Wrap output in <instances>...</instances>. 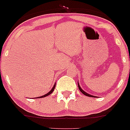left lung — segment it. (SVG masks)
Returning <instances> with one entry per match:
<instances>
[{
    "mask_svg": "<svg viewBox=\"0 0 130 130\" xmlns=\"http://www.w3.org/2000/svg\"><path fill=\"white\" fill-rule=\"evenodd\" d=\"M78 87H79V90L81 91V92H82V94H84V95H87V96H88V97H92V98H94V97L93 96V95H90V94H87V93H86L85 92V91H83V90L82 89V88H81V87H79V85H78Z\"/></svg>",
    "mask_w": 130,
    "mask_h": 130,
    "instance_id": "obj_1",
    "label": "left lung"
}]
</instances>
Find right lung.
Returning <instances> with one entry per match:
<instances>
[{
	"instance_id": "obj_1",
	"label": "right lung",
	"mask_w": 130,
	"mask_h": 130,
	"mask_svg": "<svg viewBox=\"0 0 130 130\" xmlns=\"http://www.w3.org/2000/svg\"><path fill=\"white\" fill-rule=\"evenodd\" d=\"M55 85H54V87H53V88H52L51 89V90L50 91V92H48L47 93V94H46L45 95H42V96H41V97H39V98H45V97H46V96H47V95H50L51 94L52 92H53V91H54V88H55Z\"/></svg>"
}]
</instances>
